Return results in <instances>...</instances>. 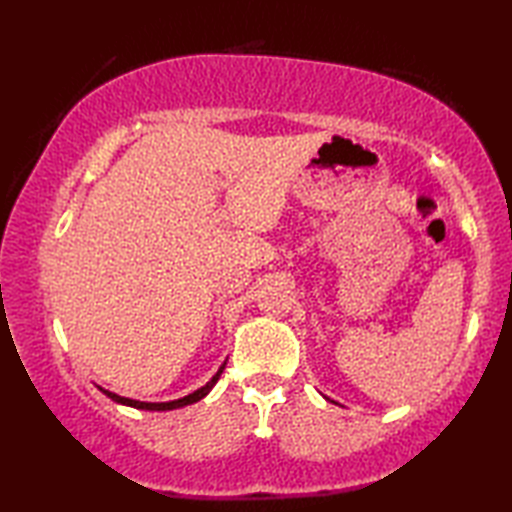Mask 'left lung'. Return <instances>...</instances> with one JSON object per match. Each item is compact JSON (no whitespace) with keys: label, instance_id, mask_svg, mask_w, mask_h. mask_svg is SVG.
I'll return each mask as SVG.
<instances>
[{"label":"left lung","instance_id":"8db88e82","mask_svg":"<svg viewBox=\"0 0 512 512\" xmlns=\"http://www.w3.org/2000/svg\"><path fill=\"white\" fill-rule=\"evenodd\" d=\"M325 400H330V398H325Z\"/></svg>","mask_w":512,"mask_h":512}]
</instances>
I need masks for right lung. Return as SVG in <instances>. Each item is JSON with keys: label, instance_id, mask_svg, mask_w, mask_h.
I'll return each instance as SVG.
<instances>
[{"label": "right lung", "instance_id": "add662e5", "mask_svg": "<svg viewBox=\"0 0 512 512\" xmlns=\"http://www.w3.org/2000/svg\"><path fill=\"white\" fill-rule=\"evenodd\" d=\"M224 365H226V363H222V367L217 369V372L213 374V378L209 380V383L202 385L200 389H195L193 394L184 396V398H178V400H169V402H145V400H134V398L118 396V394H114V391H110V389H103V387H99V389L103 391V394H105L107 398H112L114 402H118V405H127V407H134V409H145V411H171V409H180V407L193 405V402H198V400H202L206 394H209V391L215 387L217 380H220V376H222V372H224Z\"/></svg>", "mask_w": 512, "mask_h": 512}]
</instances>
